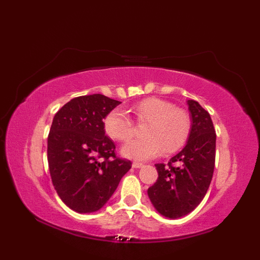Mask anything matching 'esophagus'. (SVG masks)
I'll return each instance as SVG.
<instances>
[{"label": "esophagus", "mask_w": 260, "mask_h": 260, "mask_svg": "<svg viewBox=\"0 0 260 260\" xmlns=\"http://www.w3.org/2000/svg\"><path fill=\"white\" fill-rule=\"evenodd\" d=\"M132 165H133V168H135V169H140L143 167V164L140 162H133V164Z\"/></svg>", "instance_id": "34e87169"}]
</instances>
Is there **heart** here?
I'll return each instance as SVG.
<instances>
[{
  "label": "heart",
  "mask_w": 260,
  "mask_h": 260,
  "mask_svg": "<svg viewBox=\"0 0 260 260\" xmlns=\"http://www.w3.org/2000/svg\"><path fill=\"white\" fill-rule=\"evenodd\" d=\"M137 123L144 124L141 140L132 141L123 147L125 156L135 159H150L163 151L171 154L183 147L192 128L190 113L183 107L157 97L142 99L132 107ZM104 129L112 140L129 141L135 134L133 119L124 110L115 108L104 119Z\"/></svg>",
  "instance_id": "b5f03b06"
}]
</instances>
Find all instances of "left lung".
I'll use <instances>...</instances> for the list:
<instances>
[{"instance_id": "8db88e82", "label": "left lung", "mask_w": 260, "mask_h": 260, "mask_svg": "<svg viewBox=\"0 0 260 260\" xmlns=\"http://www.w3.org/2000/svg\"><path fill=\"white\" fill-rule=\"evenodd\" d=\"M192 128L185 147L168 164H156L158 178L148 187L153 206L168 218L190 213L203 200L215 162V131L210 114L196 101H187Z\"/></svg>"}]
</instances>
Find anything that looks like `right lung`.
I'll use <instances>...</instances> for the list:
<instances>
[{
	"instance_id": "right-lung-1",
	"label": "right lung",
	"mask_w": 260,
	"mask_h": 260,
	"mask_svg": "<svg viewBox=\"0 0 260 260\" xmlns=\"http://www.w3.org/2000/svg\"><path fill=\"white\" fill-rule=\"evenodd\" d=\"M120 102L102 93L71 99L56 113L48 135L52 184L63 203L79 213L95 212L113 196L132 168L116 156L104 119Z\"/></svg>"
}]
</instances>
